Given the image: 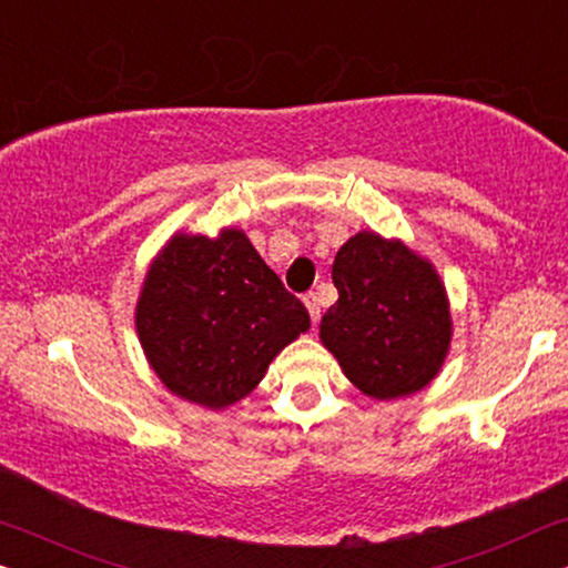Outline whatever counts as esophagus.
Listing matches in <instances>:
<instances>
[{
	"instance_id": "1",
	"label": "esophagus",
	"mask_w": 568,
	"mask_h": 568,
	"mask_svg": "<svg viewBox=\"0 0 568 568\" xmlns=\"http://www.w3.org/2000/svg\"><path fill=\"white\" fill-rule=\"evenodd\" d=\"M304 306H306L308 316H312V322L316 324V320H320V296H316V293H306Z\"/></svg>"
}]
</instances>
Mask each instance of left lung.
Instances as JSON below:
<instances>
[{"instance_id": "left-lung-1", "label": "left lung", "mask_w": 568, "mask_h": 568, "mask_svg": "<svg viewBox=\"0 0 568 568\" xmlns=\"http://www.w3.org/2000/svg\"><path fill=\"white\" fill-rule=\"evenodd\" d=\"M337 301L320 337L347 379L376 399L405 397L434 379L449 351V306L428 262L399 241L363 231L332 264Z\"/></svg>"}]
</instances>
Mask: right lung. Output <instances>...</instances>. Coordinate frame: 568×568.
Here are the masks:
<instances>
[{"label":"right lung","instance_id":"obj_1","mask_svg":"<svg viewBox=\"0 0 568 568\" xmlns=\"http://www.w3.org/2000/svg\"><path fill=\"white\" fill-rule=\"evenodd\" d=\"M308 329V312L241 231L176 236L148 272L138 332L173 395L225 407L262 382L270 361Z\"/></svg>","mask_w":568,"mask_h":568}]
</instances>
